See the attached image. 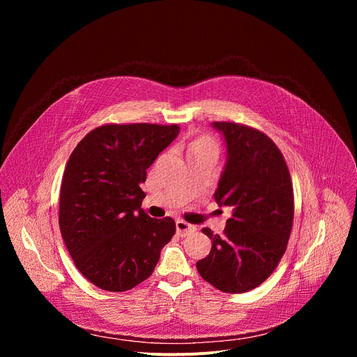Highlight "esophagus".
Listing matches in <instances>:
<instances>
[{"mask_svg":"<svg viewBox=\"0 0 357 357\" xmlns=\"http://www.w3.org/2000/svg\"><path fill=\"white\" fill-rule=\"evenodd\" d=\"M195 230H196V227L193 225H189V223H186L185 220H181V219L176 220V233L179 236H186L188 233L195 231Z\"/></svg>","mask_w":357,"mask_h":357,"instance_id":"1","label":"esophagus"}]
</instances>
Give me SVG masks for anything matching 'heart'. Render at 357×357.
Listing matches in <instances>:
<instances>
[{
  "label": "heart",
  "mask_w": 357,
  "mask_h": 357,
  "mask_svg": "<svg viewBox=\"0 0 357 357\" xmlns=\"http://www.w3.org/2000/svg\"><path fill=\"white\" fill-rule=\"evenodd\" d=\"M188 157L202 155V154H213L218 155V142L209 134H197L189 137L185 144Z\"/></svg>",
  "instance_id": "1"
}]
</instances>
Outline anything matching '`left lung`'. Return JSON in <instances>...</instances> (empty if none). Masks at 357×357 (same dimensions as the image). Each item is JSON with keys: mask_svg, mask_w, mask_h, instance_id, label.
Returning a JSON list of instances; mask_svg holds the SVG:
<instances>
[{"mask_svg": "<svg viewBox=\"0 0 357 357\" xmlns=\"http://www.w3.org/2000/svg\"><path fill=\"white\" fill-rule=\"evenodd\" d=\"M212 126L227 148L215 200L230 208L231 216L222 236L202 230L212 240V250L196 268L223 292H247L271 275L287 250L294 222L291 175L281 151L264 132L227 121Z\"/></svg>", "mask_w": 357, "mask_h": 357, "instance_id": "1", "label": "left lung"}]
</instances>
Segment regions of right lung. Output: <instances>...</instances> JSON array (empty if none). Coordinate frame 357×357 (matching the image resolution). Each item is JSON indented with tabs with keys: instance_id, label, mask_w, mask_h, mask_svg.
<instances>
[{
	"instance_id": "add662e5",
	"label": "right lung",
	"mask_w": 357,
	"mask_h": 357,
	"mask_svg": "<svg viewBox=\"0 0 357 357\" xmlns=\"http://www.w3.org/2000/svg\"><path fill=\"white\" fill-rule=\"evenodd\" d=\"M179 126L106 124L73 149L63 172L59 227L76 268L96 287L123 292L154 271L175 234L171 218L152 219L139 188Z\"/></svg>"
}]
</instances>
